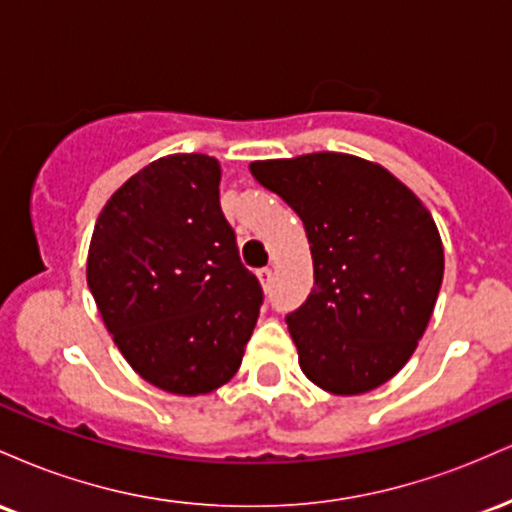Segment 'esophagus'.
I'll use <instances>...</instances> for the list:
<instances>
[{
  "label": "esophagus",
  "instance_id": "34e87169",
  "mask_svg": "<svg viewBox=\"0 0 512 512\" xmlns=\"http://www.w3.org/2000/svg\"><path fill=\"white\" fill-rule=\"evenodd\" d=\"M272 276H274V272L269 267L257 269V279H260V284L264 286V289H269V286H272Z\"/></svg>",
  "mask_w": 512,
  "mask_h": 512
}]
</instances>
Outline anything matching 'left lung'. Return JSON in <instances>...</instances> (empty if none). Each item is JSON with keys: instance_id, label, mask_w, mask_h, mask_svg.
<instances>
[{"instance_id": "8db88e82", "label": "left lung", "mask_w": 512, "mask_h": 512, "mask_svg": "<svg viewBox=\"0 0 512 512\" xmlns=\"http://www.w3.org/2000/svg\"><path fill=\"white\" fill-rule=\"evenodd\" d=\"M301 216L315 286L286 315L301 370L332 395H363L402 370L443 284V243L421 199L390 170L349 154L250 163Z\"/></svg>"}]
</instances>
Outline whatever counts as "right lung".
<instances>
[{
  "label": "right lung",
  "mask_w": 512,
  "mask_h": 512,
  "mask_svg": "<svg viewBox=\"0 0 512 512\" xmlns=\"http://www.w3.org/2000/svg\"><path fill=\"white\" fill-rule=\"evenodd\" d=\"M221 166L173 154L108 199L86 281L117 349L146 383L207 395L236 375L262 305L219 202Z\"/></svg>",
  "instance_id": "obj_1"
}]
</instances>
